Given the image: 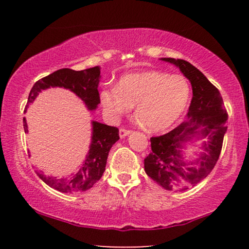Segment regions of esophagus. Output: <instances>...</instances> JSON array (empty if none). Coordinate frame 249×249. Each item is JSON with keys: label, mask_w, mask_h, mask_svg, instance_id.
I'll return each mask as SVG.
<instances>
[{"label": "esophagus", "mask_w": 249, "mask_h": 249, "mask_svg": "<svg viewBox=\"0 0 249 249\" xmlns=\"http://www.w3.org/2000/svg\"><path fill=\"white\" fill-rule=\"evenodd\" d=\"M128 134H130V129L124 128V127H121L120 128V136H121V138H124L125 136H127Z\"/></svg>", "instance_id": "34e87169"}]
</instances>
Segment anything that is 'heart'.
Here are the masks:
<instances>
[{
	"label": "heart",
	"mask_w": 249,
	"mask_h": 249,
	"mask_svg": "<svg viewBox=\"0 0 249 249\" xmlns=\"http://www.w3.org/2000/svg\"><path fill=\"white\" fill-rule=\"evenodd\" d=\"M190 83L183 75L148 70L124 75L117 86L101 92L102 103L112 115L127 113L136 104V116L150 132L172 127L187 109Z\"/></svg>",
	"instance_id": "b5f03b06"
}]
</instances>
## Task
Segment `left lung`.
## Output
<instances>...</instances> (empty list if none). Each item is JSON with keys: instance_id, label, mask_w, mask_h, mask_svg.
<instances>
[{"instance_id": "obj_1", "label": "left lung", "mask_w": 249, "mask_h": 249, "mask_svg": "<svg viewBox=\"0 0 249 249\" xmlns=\"http://www.w3.org/2000/svg\"><path fill=\"white\" fill-rule=\"evenodd\" d=\"M162 60L179 67L191 82L193 96L182 123L169 133L150 138L151 153L145 158L144 166L146 174L166 190H185L189 185L200 182L216 165L227 129V112L220 91L199 69L183 59ZM196 134L208 137L209 142L196 162L199 168L188 167L178 148Z\"/></svg>"}]
</instances>
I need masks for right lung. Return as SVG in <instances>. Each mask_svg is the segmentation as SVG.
<instances>
[{
    "instance_id": "1",
    "label": "right lung",
    "mask_w": 249,
    "mask_h": 249,
    "mask_svg": "<svg viewBox=\"0 0 249 249\" xmlns=\"http://www.w3.org/2000/svg\"><path fill=\"white\" fill-rule=\"evenodd\" d=\"M99 79L100 68L98 66L81 71H74L69 68L59 69L47 77L41 78L34 84L29 92L26 108L41 90L48 89L50 87H62L74 92L86 103L89 109H95L100 103L98 91ZM24 112H26V109ZM23 125L25 133H27L25 117L23 119ZM92 125H93V133H92L89 154L77 174L66 178H56V177H46L41 172L36 171L37 176L50 188L62 193L83 192L93 187L94 183L98 182L103 176L108 151L120 140L119 128L115 126L101 124L98 122H92Z\"/></svg>"
}]
</instances>
